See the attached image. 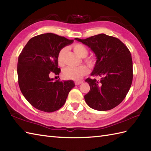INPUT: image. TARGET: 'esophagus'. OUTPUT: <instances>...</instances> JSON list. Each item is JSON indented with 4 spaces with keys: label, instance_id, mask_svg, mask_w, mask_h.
<instances>
[{
    "label": "esophagus",
    "instance_id": "34e87169",
    "mask_svg": "<svg viewBox=\"0 0 151 151\" xmlns=\"http://www.w3.org/2000/svg\"><path fill=\"white\" fill-rule=\"evenodd\" d=\"M82 82H83V81L80 80V81H75V83L76 86H78V85H80V84H81Z\"/></svg>",
    "mask_w": 151,
    "mask_h": 151
}]
</instances>
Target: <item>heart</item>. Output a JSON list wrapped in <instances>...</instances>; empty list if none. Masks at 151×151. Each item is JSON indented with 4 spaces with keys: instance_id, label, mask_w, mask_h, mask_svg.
Segmentation results:
<instances>
[{
    "instance_id": "1",
    "label": "heart",
    "mask_w": 151,
    "mask_h": 151,
    "mask_svg": "<svg viewBox=\"0 0 151 151\" xmlns=\"http://www.w3.org/2000/svg\"><path fill=\"white\" fill-rule=\"evenodd\" d=\"M73 50L80 57H86L88 55V49L85 45L81 44H76L73 46ZM65 53V48H62L59 51L57 55V60L58 64L62 66L64 65V58ZM84 62L89 67H93L96 64V60L93 57H87L84 59ZM89 73V69L86 65H80L78 67H68L63 69L62 72V77L67 80H78L83 76Z\"/></svg>"
}]
</instances>
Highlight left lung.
<instances>
[{"label": "left lung", "instance_id": "1", "mask_svg": "<svg viewBox=\"0 0 151 151\" xmlns=\"http://www.w3.org/2000/svg\"><path fill=\"white\" fill-rule=\"evenodd\" d=\"M75 40L87 45L96 57L91 75L100 80L87 78L90 91L84 96L86 102L93 109L108 111L124 100L131 86L133 71L130 51L114 37L101 33Z\"/></svg>", "mask_w": 151, "mask_h": 151}]
</instances>
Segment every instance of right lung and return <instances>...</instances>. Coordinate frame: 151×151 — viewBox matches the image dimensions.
I'll list each match as a JSON object with an SVG mask.
<instances>
[{
	"label": "right lung",
	"instance_id": "right-lung-1",
	"mask_svg": "<svg viewBox=\"0 0 151 151\" xmlns=\"http://www.w3.org/2000/svg\"><path fill=\"white\" fill-rule=\"evenodd\" d=\"M73 42L54 33L41 34L31 38L20 52L17 64L19 87L28 102L37 109L47 113L58 110L75 86L73 80L54 81L49 76L60 73L58 53Z\"/></svg>",
	"mask_w": 151,
	"mask_h": 151
}]
</instances>
